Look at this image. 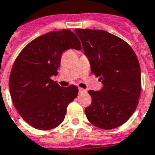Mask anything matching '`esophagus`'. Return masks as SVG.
Returning <instances> with one entry per match:
<instances>
[{"instance_id":"esophagus-1","label":"esophagus","mask_w":155,"mask_h":155,"mask_svg":"<svg viewBox=\"0 0 155 155\" xmlns=\"http://www.w3.org/2000/svg\"><path fill=\"white\" fill-rule=\"evenodd\" d=\"M84 92H85V90L84 89V88H79V93H82Z\"/></svg>"}]
</instances>
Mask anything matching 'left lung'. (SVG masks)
I'll return each instance as SVG.
<instances>
[{"label":"left lung","mask_w":155,"mask_h":155,"mask_svg":"<svg viewBox=\"0 0 155 155\" xmlns=\"http://www.w3.org/2000/svg\"><path fill=\"white\" fill-rule=\"evenodd\" d=\"M91 65L103 84L100 91L88 90L92 103L85 108L89 122L102 129L124 124L134 113L141 90L137 57L128 44L103 30L75 29Z\"/></svg>","instance_id":"obj_1"}]
</instances>
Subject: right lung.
Listing matches in <instances>:
<instances>
[{"label": "right lung", "instance_id": "right-lung-1", "mask_svg": "<svg viewBox=\"0 0 155 155\" xmlns=\"http://www.w3.org/2000/svg\"><path fill=\"white\" fill-rule=\"evenodd\" d=\"M69 49H81L75 33L53 31L31 41L14 62L9 80L13 104L23 120L36 129L58 127L67 106L77 97L75 85L61 87L51 80L58 75L62 53Z\"/></svg>", "mask_w": 155, "mask_h": 155}]
</instances>
